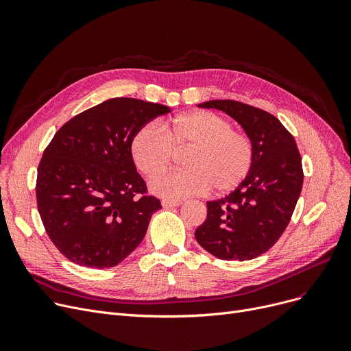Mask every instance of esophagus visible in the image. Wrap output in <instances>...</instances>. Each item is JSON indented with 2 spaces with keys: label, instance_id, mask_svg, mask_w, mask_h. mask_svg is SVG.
Here are the masks:
<instances>
[{
  "label": "esophagus",
  "instance_id": "1",
  "mask_svg": "<svg viewBox=\"0 0 351 351\" xmlns=\"http://www.w3.org/2000/svg\"><path fill=\"white\" fill-rule=\"evenodd\" d=\"M182 205V202L179 200H162V206L166 209H171V208H178Z\"/></svg>",
  "mask_w": 351,
  "mask_h": 351
}]
</instances>
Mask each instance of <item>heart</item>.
I'll return each instance as SVG.
<instances>
[{
    "label": "heart",
    "mask_w": 351,
    "mask_h": 351,
    "mask_svg": "<svg viewBox=\"0 0 351 351\" xmlns=\"http://www.w3.org/2000/svg\"><path fill=\"white\" fill-rule=\"evenodd\" d=\"M189 149L183 156L186 169L154 179L151 191L166 199L179 200L205 193H228L236 189L252 171L254 152L246 134L209 110H193L160 125H146L131 143L136 168L147 178L166 171L173 151Z\"/></svg>",
    "instance_id": "b5f03b06"
}]
</instances>
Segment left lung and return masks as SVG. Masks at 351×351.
Listing matches in <instances>:
<instances>
[{"label": "left lung", "mask_w": 351, "mask_h": 351, "mask_svg": "<svg viewBox=\"0 0 351 351\" xmlns=\"http://www.w3.org/2000/svg\"><path fill=\"white\" fill-rule=\"evenodd\" d=\"M197 106L223 110L241 123L253 143L254 159L250 173L232 193L208 202L206 220L195 237L217 259H254L279 241L300 196L303 168L296 141L263 109L230 99Z\"/></svg>", "instance_id": "1"}]
</instances>
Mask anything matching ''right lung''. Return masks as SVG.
Masks as SVG:
<instances>
[{"mask_svg":"<svg viewBox=\"0 0 351 351\" xmlns=\"http://www.w3.org/2000/svg\"><path fill=\"white\" fill-rule=\"evenodd\" d=\"M171 108L112 98L69 119L43 154L36 205L68 261L114 267L142 242L160 202L146 193L131 154L135 134Z\"/></svg>","mask_w":351,"mask_h":351,"instance_id":"obj_1","label":"right lung"}]
</instances>
